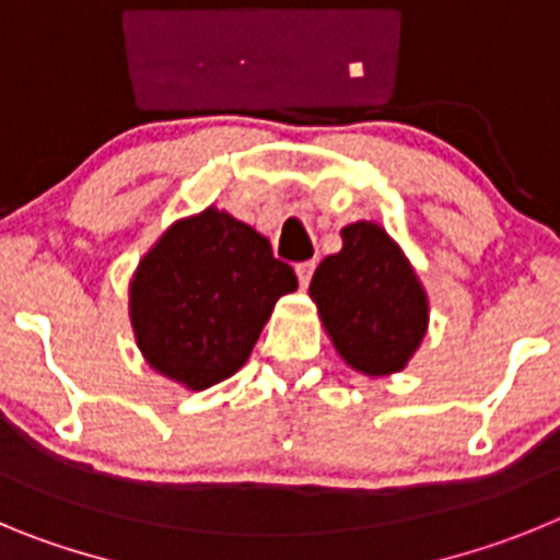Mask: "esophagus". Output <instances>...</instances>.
Wrapping results in <instances>:
<instances>
[{
  "mask_svg": "<svg viewBox=\"0 0 560 560\" xmlns=\"http://www.w3.org/2000/svg\"><path fill=\"white\" fill-rule=\"evenodd\" d=\"M312 273H315V261H301V265H295V276H299V284L310 287L312 281Z\"/></svg>",
  "mask_w": 560,
  "mask_h": 560,
  "instance_id": "esophagus-1",
  "label": "esophagus"
}]
</instances>
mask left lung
<instances>
[{
    "instance_id": "1",
    "label": "left lung",
    "mask_w": 560,
    "mask_h": 560,
    "mask_svg": "<svg viewBox=\"0 0 560 560\" xmlns=\"http://www.w3.org/2000/svg\"><path fill=\"white\" fill-rule=\"evenodd\" d=\"M340 254L326 256L310 295L337 354L368 376L396 374L427 335V292L401 248L376 223L340 231Z\"/></svg>"
}]
</instances>
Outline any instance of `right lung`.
<instances>
[{
    "mask_svg": "<svg viewBox=\"0 0 560 560\" xmlns=\"http://www.w3.org/2000/svg\"><path fill=\"white\" fill-rule=\"evenodd\" d=\"M299 290L259 231L209 206L178 220L139 261L130 324L144 360L189 390L245 365L276 301Z\"/></svg>",
    "mask_w": 560,
    "mask_h": 560,
    "instance_id": "1",
    "label": "right lung"
}]
</instances>
